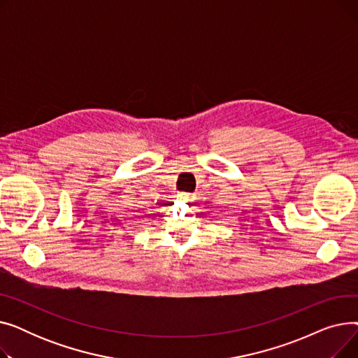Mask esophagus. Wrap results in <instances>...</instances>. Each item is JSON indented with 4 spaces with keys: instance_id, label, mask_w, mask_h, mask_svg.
<instances>
[{
    "instance_id": "34e87169",
    "label": "esophagus",
    "mask_w": 358,
    "mask_h": 358,
    "mask_svg": "<svg viewBox=\"0 0 358 358\" xmlns=\"http://www.w3.org/2000/svg\"><path fill=\"white\" fill-rule=\"evenodd\" d=\"M178 199L182 201H190L192 200V194L190 193H180Z\"/></svg>"
}]
</instances>
